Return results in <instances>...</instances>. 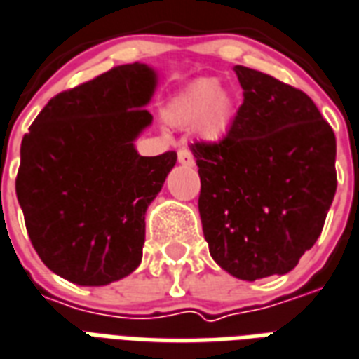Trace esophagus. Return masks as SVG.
I'll use <instances>...</instances> for the list:
<instances>
[{"label": "esophagus", "mask_w": 359, "mask_h": 359, "mask_svg": "<svg viewBox=\"0 0 359 359\" xmlns=\"http://www.w3.org/2000/svg\"><path fill=\"white\" fill-rule=\"evenodd\" d=\"M179 163L182 165H194V154H191L188 149H180L179 150Z\"/></svg>", "instance_id": "34e87169"}]
</instances>
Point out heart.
I'll use <instances>...</instances> for the list:
<instances>
[{
  "label": "heart",
  "mask_w": 359,
  "mask_h": 359,
  "mask_svg": "<svg viewBox=\"0 0 359 359\" xmlns=\"http://www.w3.org/2000/svg\"><path fill=\"white\" fill-rule=\"evenodd\" d=\"M171 126L198 128L207 141H220L228 135L235 118V103L215 79H199L180 92L168 107Z\"/></svg>",
  "instance_id": "obj_1"
}]
</instances>
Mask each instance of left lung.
<instances>
[{
	"instance_id": "8db88e82",
	"label": "left lung",
	"mask_w": 359,
	"mask_h": 359,
	"mask_svg": "<svg viewBox=\"0 0 359 359\" xmlns=\"http://www.w3.org/2000/svg\"><path fill=\"white\" fill-rule=\"evenodd\" d=\"M243 105L222 141L190 144L216 264L241 280L286 275L316 243L337 190L335 133L305 92L235 65Z\"/></svg>"
}]
</instances>
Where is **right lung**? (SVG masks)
I'll return each mask as SVG.
<instances>
[{"label": "right lung", "instance_id": "obj_1", "mask_svg": "<svg viewBox=\"0 0 359 359\" xmlns=\"http://www.w3.org/2000/svg\"><path fill=\"white\" fill-rule=\"evenodd\" d=\"M156 73L116 65L54 95L20 147L16 198L43 264L79 286H105L143 258L144 212L177 152L139 156Z\"/></svg>", "mask_w": 359, "mask_h": 359}]
</instances>
